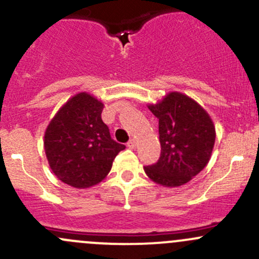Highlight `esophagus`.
<instances>
[{
	"label": "esophagus",
	"instance_id": "esophagus-1",
	"mask_svg": "<svg viewBox=\"0 0 259 259\" xmlns=\"http://www.w3.org/2000/svg\"><path fill=\"white\" fill-rule=\"evenodd\" d=\"M137 145H138V142H137V140H135V139H130L129 143H127V146H129L130 149L137 148Z\"/></svg>",
	"mask_w": 259,
	"mask_h": 259
}]
</instances>
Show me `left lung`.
<instances>
[{
	"label": "left lung",
	"instance_id": "obj_1",
	"mask_svg": "<svg viewBox=\"0 0 259 259\" xmlns=\"http://www.w3.org/2000/svg\"><path fill=\"white\" fill-rule=\"evenodd\" d=\"M149 110L159 119L160 158L144 166L154 183L166 188L187 184L209 161L215 126L209 114L194 99L179 91H170Z\"/></svg>",
	"mask_w": 259,
	"mask_h": 259
}]
</instances>
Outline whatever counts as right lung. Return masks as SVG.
<instances>
[{
	"mask_svg": "<svg viewBox=\"0 0 259 259\" xmlns=\"http://www.w3.org/2000/svg\"><path fill=\"white\" fill-rule=\"evenodd\" d=\"M103 109V101L83 91L70 98L46 127L44 148L50 168L70 187L86 189L103 182L125 149L111 139Z\"/></svg>",
	"mask_w": 259,
	"mask_h": 259,
	"instance_id": "1",
	"label": "right lung"
}]
</instances>
